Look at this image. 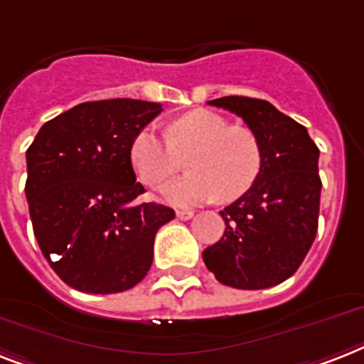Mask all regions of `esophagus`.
Wrapping results in <instances>:
<instances>
[{
    "instance_id": "34e87169",
    "label": "esophagus",
    "mask_w": 364,
    "mask_h": 364,
    "mask_svg": "<svg viewBox=\"0 0 364 364\" xmlns=\"http://www.w3.org/2000/svg\"><path fill=\"white\" fill-rule=\"evenodd\" d=\"M194 217V211H191V209H181V211H177V218L179 220H188V218Z\"/></svg>"
}]
</instances>
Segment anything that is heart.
<instances>
[{"label":"heart","mask_w":364,"mask_h":364,"mask_svg":"<svg viewBox=\"0 0 364 364\" xmlns=\"http://www.w3.org/2000/svg\"><path fill=\"white\" fill-rule=\"evenodd\" d=\"M187 157L191 173L170 183L162 194L173 205H192L220 198L233 202L250 191L262 172V146L247 127L209 110H192L168 127L166 136L146 127L132 138L129 161L144 185L161 187Z\"/></svg>","instance_id":"1"}]
</instances>
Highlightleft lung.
<instances>
[{
  "mask_svg": "<svg viewBox=\"0 0 364 364\" xmlns=\"http://www.w3.org/2000/svg\"><path fill=\"white\" fill-rule=\"evenodd\" d=\"M209 105L243 117L262 146V172L250 191L220 211L224 235L203 250L202 258L223 284L271 288L299 269L314 243L320 149L305 127L267 100L232 95Z\"/></svg>",
  "mask_w": 364,
  "mask_h": 364,
  "instance_id": "8db88e82",
  "label": "left lung"
}]
</instances>
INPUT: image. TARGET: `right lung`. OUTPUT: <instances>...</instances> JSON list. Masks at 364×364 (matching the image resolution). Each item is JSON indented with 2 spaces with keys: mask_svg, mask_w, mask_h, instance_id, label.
<instances>
[{
  "mask_svg": "<svg viewBox=\"0 0 364 364\" xmlns=\"http://www.w3.org/2000/svg\"><path fill=\"white\" fill-rule=\"evenodd\" d=\"M162 112L159 102H82L41 127L26 153V198L43 256L70 288L119 294L153 264V243L176 213L136 203L129 147Z\"/></svg>",
  "mask_w": 364,
  "mask_h": 364,
  "instance_id": "obj_1",
  "label": "right lung"
}]
</instances>
